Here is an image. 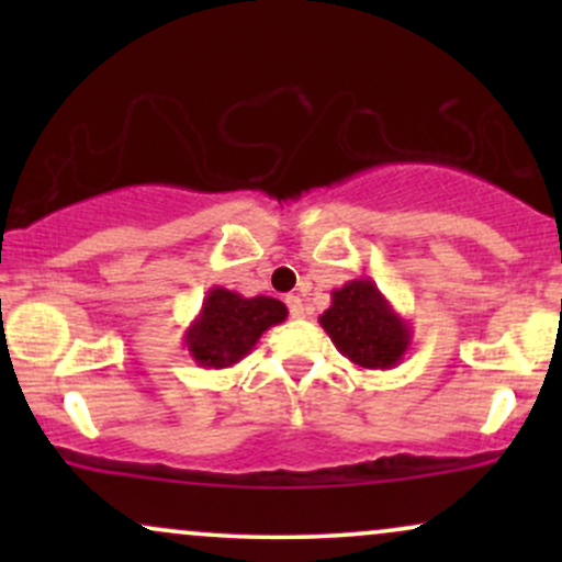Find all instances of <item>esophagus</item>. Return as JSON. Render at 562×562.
<instances>
[{
	"instance_id": "esophagus-1",
	"label": "esophagus",
	"mask_w": 562,
	"mask_h": 562,
	"mask_svg": "<svg viewBox=\"0 0 562 562\" xmlns=\"http://www.w3.org/2000/svg\"><path fill=\"white\" fill-rule=\"evenodd\" d=\"M285 303H288V312H290V317H293V319L303 317V301L299 299V295H288Z\"/></svg>"
}]
</instances>
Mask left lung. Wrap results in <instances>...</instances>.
<instances>
[{"instance_id": "obj_1", "label": "left lung", "mask_w": 562, "mask_h": 562, "mask_svg": "<svg viewBox=\"0 0 562 562\" xmlns=\"http://www.w3.org/2000/svg\"><path fill=\"white\" fill-rule=\"evenodd\" d=\"M319 325L351 364L362 370H393L412 346V325L380 293L370 277L333 290V303Z\"/></svg>"}]
</instances>
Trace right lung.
<instances>
[{"label": "right lung", "mask_w": 562, "mask_h": 562, "mask_svg": "<svg viewBox=\"0 0 562 562\" xmlns=\"http://www.w3.org/2000/svg\"><path fill=\"white\" fill-rule=\"evenodd\" d=\"M285 317V303L269 295L245 299L235 290L211 288L200 314L184 330V346L200 367L224 370L248 357L261 335Z\"/></svg>", "instance_id": "obj_1"}]
</instances>
